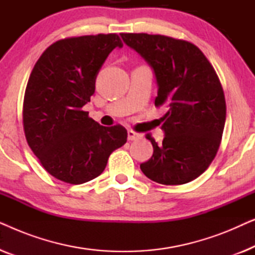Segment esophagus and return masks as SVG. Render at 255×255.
I'll list each match as a JSON object with an SVG mask.
<instances>
[{
	"label": "esophagus",
	"instance_id": "1",
	"mask_svg": "<svg viewBox=\"0 0 255 255\" xmlns=\"http://www.w3.org/2000/svg\"><path fill=\"white\" fill-rule=\"evenodd\" d=\"M140 137H141V134L137 133V132L133 131V130H128V140H135V139H138Z\"/></svg>",
	"mask_w": 255,
	"mask_h": 255
}]
</instances>
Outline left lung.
<instances>
[{
    "label": "left lung",
    "instance_id": "left-lung-1",
    "mask_svg": "<svg viewBox=\"0 0 255 255\" xmlns=\"http://www.w3.org/2000/svg\"><path fill=\"white\" fill-rule=\"evenodd\" d=\"M152 66L158 82L155 107L165 106V137L151 134L153 155L140 165L148 179L166 186L193 181L217 154L226 118L224 90L210 61L190 41L148 33H121Z\"/></svg>",
    "mask_w": 255,
    "mask_h": 255
}]
</instances>
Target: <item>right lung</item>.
Listing matches in <instances>:
<instances>
[{"mask_svg":"<svg viewBox=\"0 0 255 255\" xmlns=\"http://www.w3.org/2000/svg\"><path fill=\"white\" fill-rule=\"evenodd\" d=\"M122 46L117 33L65 38L50 45L31 72L23 102L24 133L45 170L62 182L95 179L111 153L128 140L124 127H102L82 110L108 55Z\"/></svg>","mask_w":255,"mask_h":255,"instance_id":"obj_1","label":"right lung"}]
</instances>
